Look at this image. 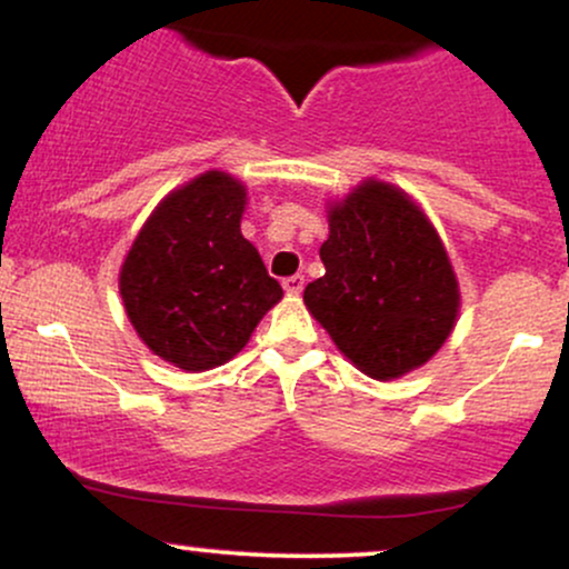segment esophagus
<instances>
[{
    "label": "esophagus",
    "mask_w": 569,
    "mask_h": 569,
    "mask_svg": "<svg viewBox=\"0 0 569 569\" xmlns=\"http://www.w3.org/2000/svg\"><path fill=\"white\" fill-rule=\"evenodd\" d=\"M303 284H306V279L300 277V273H296V277H287L282 282L287 296H300V292H303Z\"/></svg>",
    "instance_id": "esophagus-1"
}]
</instances>
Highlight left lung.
I'll list each match as a JSON object with an SVG mask.
<instances>
[{"label":"left lung","mask_w":569,"mask_h":569,"mask_svg":"<svg viewBox=\"0 0 569 569\" xmlns=\"http://www.w3.org/2000/svg\"><path fill=\"white\" fill-rule=\"evenodd\" d=\"M325 277L303 303L356 369L398 380L451 338L461 292L438 229L401 187L375 177L327 202Z\"/></svg>","instance_id":"1"}]
</instances>
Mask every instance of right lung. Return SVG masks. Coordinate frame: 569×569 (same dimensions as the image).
I'll return each instance as SVG.
<instances>
[{"label":"right lung","instance_id":"obj_1","mask_svg":"<svg viewBox=\"0 0 569 569\" xmlns=\"http://www.w3.org/2000/svg\"><path fill=\"white\" fill-rule=\"evenodd\" d=\"M248 189L206 171L166 194L126 252L118 290L139 340L184 371L234 359L282 287L240 231Z\"/></svg>","mask_w":569,"mask_h":569}]
</instances>
